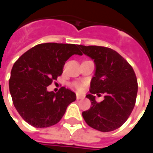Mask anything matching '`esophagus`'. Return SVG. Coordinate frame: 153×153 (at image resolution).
<instances>
[{"label":"esophagus","instance_id":"34e87169","mask_svg":"<svg viewBox=\"0 0 153 153\" xmlns=\"http://www.w3.org/2000/svg\"><path fill=\"white\" fill-rule=\"evenodd\" d=\"M76 98L77 99H82V98H84V96L81 95L79 93H76Z\"/></svg>","mask_w":153,"mask_h":153}]
</instances>
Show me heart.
I'll use <instances>...</instances> for the list:
<instances>
[{"mask_svg": "<svg viewBox=\"0 0 153 153\" xmlns=\"http://www.w3.org/2000/svg\"><path fill=\"white\" fill-rule=\"evenodd\" d=\"M74 86L76 87L78 89H82L83 88V84H80V83H74Z\"/></svg>", "mask_w": 153, "mask_h": 153, "instance_id": "b5f03b06", "label": "heart"}]
</instances>
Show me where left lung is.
<instances>
[{
	"instance_id": "left-lung-1",
	"label": "left lung",
	"mask_w": 153,
	"mask_h": 153,
	"mask_svg": "<svg viewBox=\"0 0 153 153\" xmlns=\"http://www.w3.org/2000/svg\"><path fill=\"white\" fill-rule=\"evenodd\" d=\"M83 54L91 57L96 65L90 83L89 110L82 113L90 127L102 132L113 131L125 123L134 109L138 93L134 70L115 51L99 46L79 45ZM105 94L97 103L93 94Z\"/></svg>"
}]
</instances>
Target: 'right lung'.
<instances>
[{"instance_id":"right-lung-1","label":"right lung","mask_w":153,"mask_h":153,"mask_svg":"<svg viewBox=\"0 0 153 153\" xmlns=\"http://www.w3.org/2000/svg\"><path fill=\"white\" fill-rule=\"evenodd\" d=\"M75 44H38L22 55L12 67L9 80L13 104L28 124L47 128L60 121L67 106L76 100L73 91L61 87L56 93L48 92L49 86L63 73L71 56H82Z\"/></svg>"}]
</instances>
